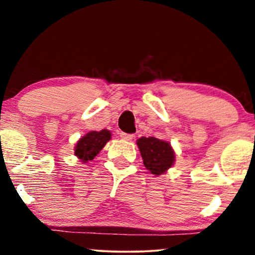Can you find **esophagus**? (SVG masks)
<instances>
[{"instance_id": "obj_1", "label": "esophagus", "mask_w": 255, "mask_h": 255, "mask_svg": "<svg viewBox=\"0 0 255 255\" xmlns=\"http://www.w3.org/2000/svg\"><path fill=\"white\" fill-rule=\"evenodd\" d=\"M120 136H121V139H124V140H133L134 137H135V135H134V134L124 133V131H121V133H120Z\"/></svg>"}]
</instances>
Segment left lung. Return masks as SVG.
<instances>
[{"label":"left lung","mask_w":255,"mask_h":255,"mask_svg":"<svg viewBox=\"0 0 255 255\" xmlns=\"http://www.w3.org/2000/svg\"><path fill=\"white\" fill-rule=\"evenodd\" d=\"M144 165L153 175H160L174 164L175 153L169 142L157 137H140L136 141Z\"/></svg>","instance_id":"left-lung-1"}]
</instances>
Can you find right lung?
Instances as JSON below:
<instances>
[{
	"label": "right lung",
	"mask_w": 255,
	"mask_h": 255,
	"mask_svg": "<svg viewBox=\"0 0 255 255\" xmlns=\"http://www.w3.org/2000/svg\"><path fill=\"white\" fill-rule=\"evenodd\" d=\"M110 137V131L107 129L101 131H90L78 141L77 146H75V156L80 158L83 163L92 160L99 153V151L104 147V145L109 141Z\"/></svg>",
	"instance_id": "right-lung-1"
}]
</instances>
